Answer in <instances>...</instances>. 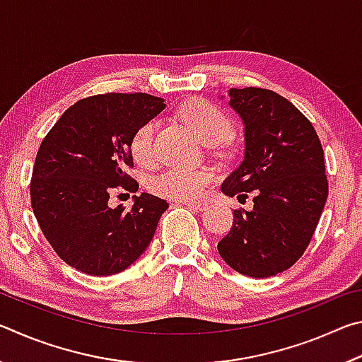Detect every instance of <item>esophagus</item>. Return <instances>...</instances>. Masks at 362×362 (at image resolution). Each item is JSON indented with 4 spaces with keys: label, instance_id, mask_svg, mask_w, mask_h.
Here are the masks:
<instances>
[{
    "label": "esophagus",
    "instance_id": "obj_1",
    "mask_svg": "<svg viewBox=\"0 0 362 362\" xmlns=\"http://www.w3.org/2000/svg\"><path fill=\"white\" fill-rule=\"evenodd\" d=\"M182 204H185L188 209H193L196 212H203L207 209V203H203V201H198V203H193V201H183Z\"/></svg>",
    "mask_w": 362,
    "mask_h": 362
}]
</instances>
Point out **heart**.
<instances>
[{
  "instance_id": "obj_1",
  "label": "heart",
  "mask_w": 362,
  "mask_h": 362,
  "mask_svg": "<svg viewBox=\"0 0 362 362\" xmlns=\"http://www.w3.org/2000/svg\"><path fill=\"white\" fill-rule=\"evenodd\" d=\"M180 118L194 132L201 142L207 145L218 144L231 131V119L222 108L204 99L188 102L180 108ZM155 134L156 122L150 119L140 124L131 137V155L140 166L155 163ZM214 180L207 169L168 168L150 180V188L159 196L175 201H189L203 194Z\"/></svg>"
}]
</instances>
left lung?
Wrapping results in <instances>:
<instances>
[{
	"label": "left lung",
	"instance_id": "1",
	"mask_svg": "<svg viewBox=\"0 0 362 362\" xmlns=\"http://www.w3.org/2000/svg\"><path fill=\"white\" fill-rule=\"evenodd\" d=\"M230 107L244 122V159L222 192L254 209L233 212V226L217 244L238 273L268 278L291 268L313 238L329 194L324 151L311 122L269 89L228 90Z\"/></svg>",
	"mask_w": 362,
	"mask_h": 362
}]
</instances>
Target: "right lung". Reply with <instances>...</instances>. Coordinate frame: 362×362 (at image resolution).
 I'll use <instances>...</instances> for the list:
<instances>
[{
    "instance_id": "1",
    "label": "right lung",
    "mask_w": 362,
    "mask_h": 362,
    "mask_svg": "<svg viewBox=\"0 0 362 362\" xmlns=\"http://www.w3.org/2000/svg\"><path fill=\"white\" fill-rule=\"evenodd\" d=\"M166 107L150 94H99L60 116L36 153L30 198L42 235L70 267L90 276L124 272L148 247L166 201L134 194V204H108L118 189L136 193L131 137Z\"/></svg>"
}]
</instances>
